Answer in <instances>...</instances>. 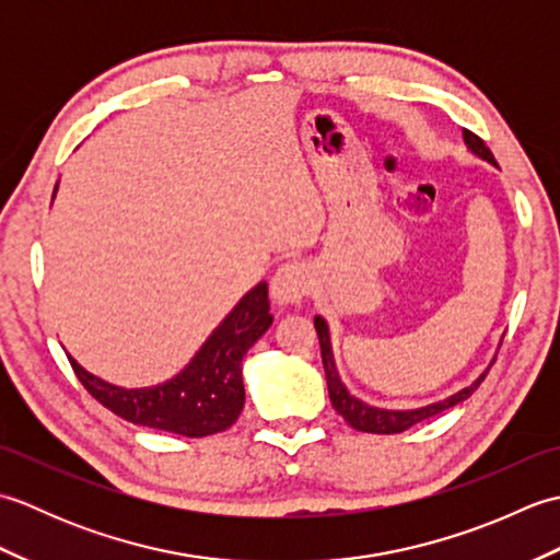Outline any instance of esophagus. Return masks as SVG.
<instances>
[{"label":"esophagus","instance_id":"1","mask_svg":"<svg viewBox=\"0 0 560 560\" xmlns=\"http://www.w3.org/2000/svg\"><path fill=\"white\" fill-rule=\"evenodd\" d=\"M313 277L303 261H287L271 277V299L277 305H299L311 293Z\"/></svg>","mask_w":560,"mask_h":560}]
</instances>
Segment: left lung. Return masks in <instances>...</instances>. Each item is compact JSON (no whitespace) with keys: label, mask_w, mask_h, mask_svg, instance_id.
Listing matches in <instances>:
<instances>
[{"label":"left lung","mask_w":560,"mask_h":560,"mask_svg":"<svg viewBox=\"0 0 560 560\" xmlns=\"http://www.w3.org/2000/svg\"><path fill=\"white\" fill-rule=\"evenodd\" d=\"M464 137V144L474 153V156H479L481 161L495 165V159L491 149L483 144V141L471 135L469 129H464L462 132ZM315 329H317V337H319V349H323V363H325V375H327V389H329V401L331 407L337 409V413L343 416V421H347L355 431H363V433H377V435H392V433H401L407 431V428L421 423L425 419H431V416L457 407L464 399L471 397V392L477 389L483 377L489 375L491 365L495 361L489 363V368L474 380L471 385L457 389L455 395H450L440 401H431V404H423V407H413V409H385V407H375V404H368L359 397H353L349 387L343 385V380L337 371V361H335V351H331V335H329V325L323 315H315Z\"/></svg>","instance_id":"1"}]
</instances>
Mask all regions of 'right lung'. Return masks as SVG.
<instances>
[{
  "label": "right lung",
  "mask_w": 560,
  "mask_h": 560,
  "mask_svg": "<svg viewBox=\"0 0 560 560\" xmlns=\"http://www.w3.org/2000/svg\"><path fill=\"white\" fill-rule=\"evenodd\" d=\"M57 187L59 180L52 199ZM267 293V281H259L249 289L185 363L183 371L159 385H113L89 373L67 353L69 363L91 397H96L105 409L129 423L187 438L221 433L237 421L245 407V353L273 323Z\"/></svg>",
  "instance_id": "1"
}]
</instances>
